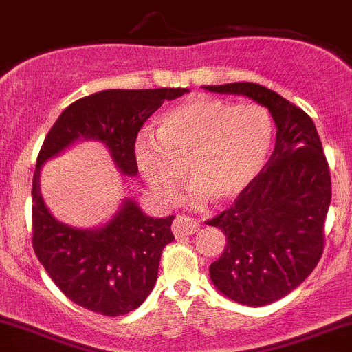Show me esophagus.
Listing matches in <instances>:
<instances>
[{
  "instance_id": "1",
  "label": "esophagus",
  "mask_w": 352,
  "mask_h": 352,
  "mask_svg": "<svg viewBox=\"0 0 352 352\" xmlns=\"http://www.w3.org/2000/svg\"><path fill=\"white\" fill-rule=\"evenodd\" d=\"M173 235L175 236H184V235H194L199 230V223L192 218H186V216H177L173 219Z\"/></svg>"
}]
</instances>
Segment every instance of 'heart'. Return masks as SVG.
<instances>
[{
  "label": "heart",
  "instance_id": "heart-1",
  "mask_svg": "<svg viewBox=\"0 0 352 352\" xmlns=\"http://www.w3.org/2000/svg\"><path fill=\"white\" fill-rule=\"evenodd\" d=\"M271 143V117L258 105L194 97L160 117L156 138L140 134L134 155L160 201H172L187 165L194 179L187 201L199 204L209 196L226 204L257 179Z\"/></svg>",
  "mask_w": 352,
  "mask_h": 352
}]
</instances>
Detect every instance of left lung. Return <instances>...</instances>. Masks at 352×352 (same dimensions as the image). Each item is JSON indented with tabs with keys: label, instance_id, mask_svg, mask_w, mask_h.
Listing matches in <instances>:
<instances>
[{
	"label": "left lung",
	"instance_id": "8db88e82",
	"mask_svg": "<svg viewBox=\"0 0 352 352\" xmlns=\"http://www.w3.org/2000/svg\"><path fill=\"white\" fill-rule=\"evenodd\" d=\"M204 88L264 105L278 129L257 179L208 221L228 240L209 265L212 285L236 303L264 307L300 286L320 261L332 199L329 163L314 120L279 94L247 81Z\"/></svg>",
	"mask_w": 352,
	"mask_h": 352
}]
</instances>
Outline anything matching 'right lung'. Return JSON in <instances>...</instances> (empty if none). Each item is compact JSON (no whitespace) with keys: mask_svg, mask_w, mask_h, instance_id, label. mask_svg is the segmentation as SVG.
Here are the masks:
<instances>
[{"mask_svg":"<svg viewBox=\"0 0 352 352\" xmlns=\"http://www.w3.org/2000/svg\"><path fill=\"white\" fill-rule=\"evenodd\" d=\"M187 88L104 90L73 102L45 136L32 182V245L56 286L73 303L95 314L117 317L140 307L153 289L165 245L173 240L175 216L151 218L133 199L94 230L58 221L41 194V168L78 140L109 148L117 168L138 175L134 143L143 124L165 100Z\"/></svg>","mask_w":352,"mask_h":352,"instance_id":"add662e5","label":"right lung"}]
</instances>
